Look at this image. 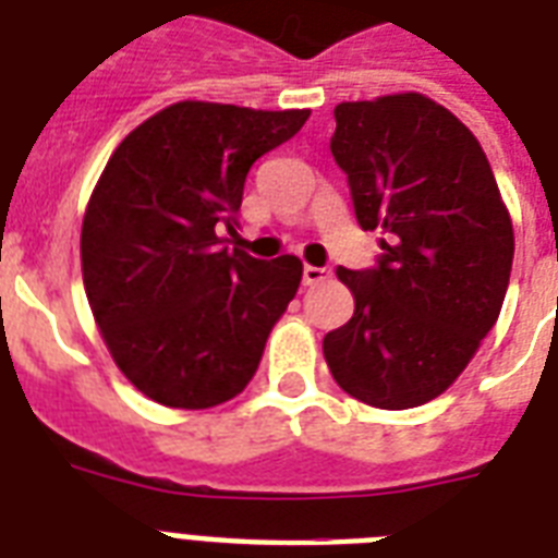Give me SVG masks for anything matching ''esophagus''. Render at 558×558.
<instances>
[{
  "label": "esophagus",
  "mask_w": 558,
  "mask_h": 558,
  "mask_svg": "<svg viewBox=\"0 0 558 558\" xmlns=\"http://www.w3.org/2000/svg\"><path fill=\"white\" fill-rule=\"evenodd\" d=\"M327 278H330V269H322V266H304V287L324 283Z\"/></svg>",
  "instance_id": "esophagus-1"
}]
</instances>
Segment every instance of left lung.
Returning a JSON list of instances; mask_svg holds the SVG:
<instances>
[{
  "label": "left lung",
  "mask_w": 558,
  "mask_h": 558,
  "mask_svg": "<svg viewBox=\"0 0 558 558\" xmlns=\"http://www.w3.org/2000/svg\"><path fill=\"white\" fill-rule=\"evenodd\" d=\"M330 150L359 226L388 240L376 269H336L356 310L324 336V359L367 405H425L466 371L501 315L510 210L472 130L420 92L339 104Z\"/></svg>",
  "instance_id": "obj_1"
}]
</instances>
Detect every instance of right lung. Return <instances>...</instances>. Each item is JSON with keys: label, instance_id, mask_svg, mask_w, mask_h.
Instances as JSON below:
<instances>
[{"label": "right lung", "instance_id": "add662e5", "mask_svg": "<svg viewBox=\"0 0 558 558\" xmlns=\"http://www.w3.org/2000/svg\"><path fill=\"white\" fill-rule=\"evenodd\" d=\"M306 118L179 100L109 156L83 214V287L112 362L153 402L202 411L252 381L304 266L254 260L219 228L234 231L252 165Z\"/></svg>", "mask_w": 558, "mask_h": 558}]
</instances>
